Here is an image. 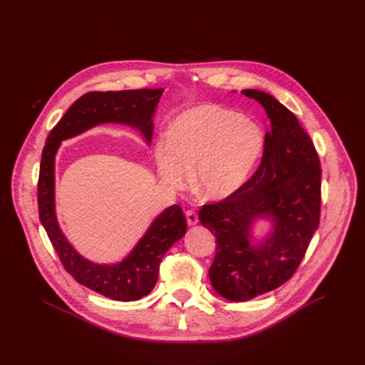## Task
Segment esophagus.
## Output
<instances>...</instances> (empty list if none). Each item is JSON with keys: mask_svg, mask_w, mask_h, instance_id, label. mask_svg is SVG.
I'll return each instance as SVG.
<instances>
[{"mask_svg": "<svg viewBox=\"0 0 365 365\" xmlns=\"http://www.w3.org/2000/svg\"><path fill=\"white\" fill-rule=\"evenodd\" d=\"M197 215H196V212L193 211V210H187L186 211V222H187V225H196L197 224Z\"/></svg>", "mask_w": 365, "mask_h": 365, "instance_id": "esophagus-1", "label": "esophagus"}]
</instances>
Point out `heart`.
Here are the masks:
<instances>
[{"label":"heart","mask_w":365,"mask_h":365,"mask_svg":"<svg viewBox=\"0 0 365 365\" xmlns=\"http://www.w3.org/2000/svg\"><path fill=\"white\" fill-rule=\"evenodd\" d=\"M263 143L259 127L240 114L217 106H197L173 121L169 138L155 141V168L173 187H182L193 169L192 183L197 193L224 199L247 180Z\"/></svg>","instance_id":"heart-1"}]
</instances>
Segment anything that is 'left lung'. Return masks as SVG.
<instances>
[{"mask_svg": "<svg viewBox=\"0 0 365 365\" xmlns=\"http://www.w3.org/2000/svg\"><path fill=\"white\" fill-rule=\"evenodd\" d=\"M241 93L262 103L270 120L262 165L232 195L199 211L200 224L217 238L212 287L232 302L250 300L287 282L321 215V163L310 137L270 93ZM259 219L270 220L272 231L254 243L252 228Z\"/></svg>", "mask_w": 365, "mask_h": 365, "instance_id": "1", "label": "left lung"}]
</instances>
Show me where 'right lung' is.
Instances as JSON below:
<instances>
[{
  "label": "right lung",
  "mask_w": 365,
  "mask_h": 365,
  "mask_svg": "<svg viewBox=\"0 0 365 365\" xmlns=\"http://www.w3.org/2000/svg\"><path fill=\"white\" fill-rule=\"evenodd\" d=\"M160 89L88 92L76 99L50 131L41 153L37 200L38 217L66 272L85 287L114 300L133 302L147 296L159 277L168 250L186 234V218L172 205L154 218L131 252L114 264H98L82 257L59 227L55 203V160L61 143L101 124H124L140 131L150 144L153 117L163 95Z\"/></svg>",
  "instance_id": "1"
}]
</instances>
